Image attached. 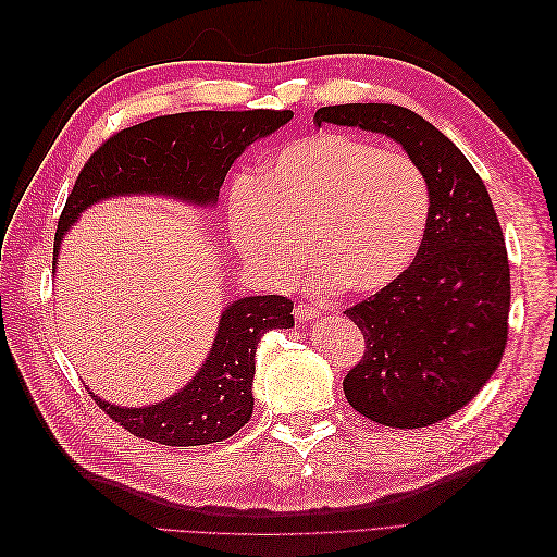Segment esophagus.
Returning <instances> with one entry per match:
<instances>
[{
  "mask_svg": "<svg viewBox=\"0 0 557 557\" xmlns=\"http://www.w3.org/2000/svg\"><path fill=\"white\" fill-rule=\"evenodd\" d=\"M293 313H295V318L299 320V323H309V320H313L318 315V309L311 307V305H305V301H297Z\"/></svg>",
  "mask_w": 557,
  "mask_h": 557,
  "instance_id": "34e87169",
  "label": "esophagus"
}]
</instances>
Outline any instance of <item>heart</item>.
<instances>
[{"label": "heart", "mask_w": 557, "mask_h": 557, "mask_svg": "<svg viewBox=\"0 0 557 557\" xmlns=\"http://www.w3.org/2000/svg\"><path fill=\"white\" fill-rule=\"evenodd\" d=\"M432 218V185L411 156L348 132L285 144L264 172L237 181L227 199L232 239L274 283L297 276L311 248L323 290L372 295L409 272Z\"/></svg>", "instance_id": "heart-1"}]
</instances>
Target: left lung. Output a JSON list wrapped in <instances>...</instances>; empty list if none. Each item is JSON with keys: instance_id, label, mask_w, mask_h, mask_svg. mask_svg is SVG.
<instances>
[{"instance_id": "left-lung-1", "label": "left lung", "mask_w": 557, "mask_h": 557, "mask_svg": "<svg viewBox=\"0 0 557 557\" xmlns=\"http://www.w3.org/2000/svg\"><path fill=\"white\" fill-rule=\"evenodd\" d=\"M313 123L381 132L430 178L432 218L416 262L391 288L344 311L364 334L344 393L387 428L440 423L479 395L509 339L511 272L491 195L462 150L411 109L323 107Z\"/></svg>"}]
</instances>
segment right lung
Here are the masks:
<instances>
[{
  "label": "right lung",
  "instance_id": "right-lung-1",
  "mask_svg": "<svg viewBox=\"0 0 557 557\" xmlns=\"http://www.w3.org/2000/svg\"><path fill=\"white\" fill-rule=\"evenodd\" d=\"M293 111H190L150 117L115 132L83 164L62 209L53 252L64 232L99 199L115 195H172L195 205H215L218 190L244 148L276 132ZM293 301L260 295L232 301L207 362L170 399L141 409H121L90 397L111 420L139 440L162 446H201L239 432L252 413L256 348L269 330L293 327Z\"/></svg>",
  "mask_w": 557,
  "mask_h": 557
}]
</instances>
